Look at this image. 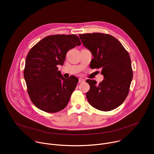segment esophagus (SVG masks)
<instances>
[{"label":"esophagus","mask_w":154,"mask_h":154,"mask_svg":"<svg viewBox=\"0 0 154 154\" xmlns=\"http://www.w3.org/2000/svg\"><path fill=\"white\" fill-rule=\"evenodd\" d=\"M85 82V80L83 79H82V78H80L79 79V83H83V82Z\"/></svg>","instance_id":"obj_1"}]
</instances>
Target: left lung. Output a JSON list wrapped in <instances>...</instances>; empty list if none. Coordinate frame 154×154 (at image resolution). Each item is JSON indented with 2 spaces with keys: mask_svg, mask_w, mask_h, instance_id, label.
<instances>
[{
  "mask_svg": "<svg viewBox=\"0 0 154 154\" xmlns=\"http://www.w3.org/2000/svg\"><path fill=\"white\" fill-rule=\"evenodd\" d=\"M79 37L94 57L91 61L92 68H101L104 79L99 85L94 80H86L90 86L86 98L94 108L111 111L120 106L128 94L133 79L129 54L112 35L93 33L80 34Z\"/></svg>",
  "mask_w": 154,
  "mask_h": 154,
  "instance_id": "left-lung-1",
  "label": "left lung"
}]
</instances>
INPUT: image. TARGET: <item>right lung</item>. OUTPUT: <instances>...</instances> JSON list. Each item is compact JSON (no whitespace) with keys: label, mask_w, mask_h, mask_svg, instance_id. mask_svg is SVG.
<instances>
[{"label":"right lung","mask_w":154,"mask_h":154,"mask_svg":"<svg viewBox=\"0 0 154 154\" xmlns=\"http://www.w3.org/2000/svg\"><path fill=\"white\" fill-rule=\"evenodd\" d=\"M81 42L75 35L46 36L30 50L26 60L24 76L33 103L41 110L55 113L68 105L78 79L64 78L58 65H63L68 51Z\"/></svg>","instance_id":"1"}]
</instances>
